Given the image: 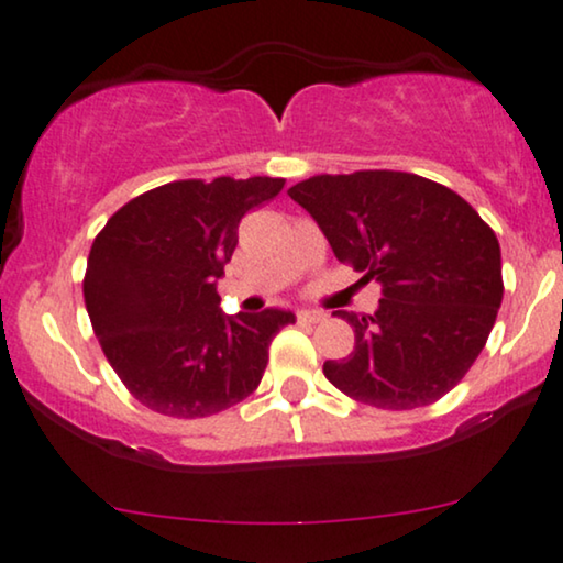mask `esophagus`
<instances>
[{
    "instance_id": "obj_1",
    "label": "esophagus",
    "mask_w": 563,
    "mask_h": 563,
    "mask_svg": "<svg viewBox=\"0 0 563 563\" xmlns=\"http://www.w3.org/2000/svg\"><path fill=\"white\" fill-rule=\"evenodd\" d=\"M298 321H301V324H319V321H327V313L317 309H303L298 311Z\"/></svg>"
}]
</instances>
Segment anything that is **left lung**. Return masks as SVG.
<instances>
[{"label": "left lung", "instance_id": "8db88e82", "mask_svg": "<svg viewBox=\"0 0 563 563\" xmlns=\"http://www.w3.org/2000/svg\"><path fill=\"white\" fill-rule=\"evenodd\" d=\"M288 195L334 257L384 296L368 317L334 311L355 327V350L327 360L329 384L396 411L451 391L484 350L505 294L499 242L482 216L451 187L391 169L317 175Z\"/></svg>", "mask_w": 563, "mask_h": 563}]
</instances>
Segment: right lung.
<instances>
[{
    "label": "right lung",
    "mask_w": 563,
    "mask_h": 563,
    "mask_svg": "<svg viewBox=\"0 0 563 563\" xmlns=\"http://www.w3.org/2000/svg\"><path fill=\"white\" fill-rule=\"evenodd\" d=\"M280 177L177 179L112 213L89 250L85 303L104 357L152 411L211 417L246 399L267 368L283 309L227 317L216 283L246 211L283 190Z\"/></svg>",
    "instance_id": "right-lung-1"
}]
</instances>
